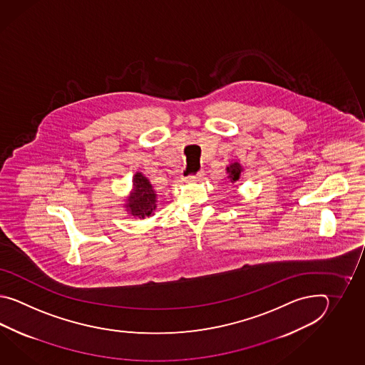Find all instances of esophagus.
Segmentation results:
<instances>
[{
    "label": "esophagus",
    "mask_w": 365,
    "mask_h": 365,
    "mask_svg": "<svg viewBox=\"0 0 365 365\" xmlns=\"http://www.w3.org/2000/svg\"><path fill=\"white\" fill-rule=\"evenodd\" d=\"M202 176H203V171L197 172L195 175H192V176H187L184 181L185 182H194V181H200L202 179Z\"/></svg>",
    "instance_id": "1"
}]
</instances>
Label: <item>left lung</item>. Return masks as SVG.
I'll use <instances>...</instances> for the list:
<instances>
[{
    "instance_id": "obj_1",
    "label": "left lung",
    "mask_w": 365,
    "mask_h": 365,
    "mask_svg": "<svg viewBox=\"0 0 365 365\" xmlns=\"http://www.w3.org/2000/svg\"><path fill=\"white\" fill-rule=\"evenodd\" d=\"M225 171L228 173V179H230V181H231V182H236L237 180L240 179L242 167H241L240 163L232 162V163L230 164V165L225 168Z\"/></svg>"
}]
</instances>
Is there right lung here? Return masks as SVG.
<instances>
[{
  "instance_id": "1",
  "label": "right lung",
  "mask_w": 365,
  "mask_h": 365,
  "mask_svg": "<svg viewBox=\"0 0 365 365\" xmlns=\"http://www.w3.org/2000/svg\"><path fill=\"white\" fill-rule=\"evenodd\" d=\"M156 194L148 178L140 172L133 176V189L126 198L125 209L134 217L145 219L154 215L156 209Z\"/></svg>"
}]
</instances>
